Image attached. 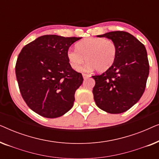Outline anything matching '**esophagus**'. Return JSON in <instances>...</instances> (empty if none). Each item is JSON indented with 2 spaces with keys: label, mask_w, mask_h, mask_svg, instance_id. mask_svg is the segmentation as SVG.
<instances>
[{
  "label": "esophagus",
  "mask_w": 159,
  "mask_h": 159,
  "mask_svg": "<svg viewBox=\"0 0 159 159\" xmlns=\"http://www.w3.org/2000/svg\"><path fill=\"white\" fill-rule=\"evenodd\" d=\"M82 77H83L84 79H87V78H88L89 77H90V75H87V74H82Z\"/></svg>",
  "instance_id": "1"
}]
</instances>
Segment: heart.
Wrapping results in <instances>:
<instances>
[{
  "instance_id": "b5f03b06",
  "label": "heart",
  "mask_w": 159,
  "mask_h": 159,
  "mask_svg": "<svg viewBox=\"0 0 159 159\" xmlns=\"http://www.w3.org/2000/svg\"><path fill=\"white\" fill-rule=\"evenodd\" d=\"M117 56V46L111 39L91 38L80 41L76 49H69L67 58L74 69L80 68L84 60L88 62L87 69L103 72L114 64Z\"/></svg>"
}]
</instances>
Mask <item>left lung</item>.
Returning a JSON list of instances; mask_svg holds the SVG:
<instances>
[{
  "label": "left lung",
  "instance_id": "left-lung-1",
  "mask_svg": "<svg viewBox=\"0 0 159 159\" xmlns=\"http://www.w3.org/2000/svg\"><path fill=\"white\" fill-rule=\"evenodd\" d=\"M97 37L114 41L117 56L110 69L101 75L92 76L95 81V102L104 111L121 114L132 107L145 91L149 75L146 49L127 32H110Z\"/></svg>",
  "mask_w": 159,
  "mask_h": 159
}]
</instances>
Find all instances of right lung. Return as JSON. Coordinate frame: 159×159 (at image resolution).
<instances>
[{
	"instance_id": "add662e5",
	"label": "right lung",
	"mask_w": 159,
	"mask_h": 159,
	"mask_svg": "<svg viewBox=\"0 0 159 159\" xmlns=\"http://www.w3.org/2000/svg\"><path fill=\"white\" fill-rule=\"evenodd\" d=\"M80 39L47 34L19 54L15 71L19 90L30 109L40 116L57 118L72 108L83 77L71 68L67 51Z\"/></svg>"
}]
</instances>
